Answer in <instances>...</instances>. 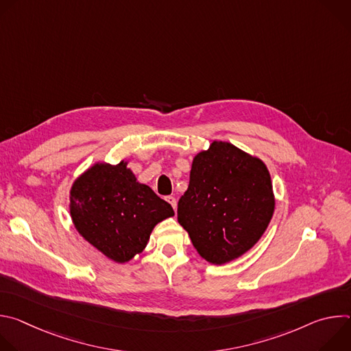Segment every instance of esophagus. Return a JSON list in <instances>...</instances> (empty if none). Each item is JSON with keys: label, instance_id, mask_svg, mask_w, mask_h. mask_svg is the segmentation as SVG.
I'll return each instance as SVG.
<instances>
[{"label": "esophagus", "instance_id": "1", "mask_svg": "<svg viewBox=\"0 0 351 351\" xmlns=\"http://www.w3.org/2000/svg\"><path fill=\"white\" fill-rule=\"evenodd\" d=\"M165 199L172 206L173 210H176V198L173 195H168V197H165Z\"/></svg>", "mask_w": 351, "mask_h": 351}]
</instances>
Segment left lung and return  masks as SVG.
<instances>
[{
    "mask_svg": "<svg viewBox=\"0 0 351 351\" xmlns=\"http://www.w3.org/2000/svg\"><path fill=\"white\" fill-rule=\"evenodd\" d=\"M274 208L265 164L230 143L214 141L193 160L189 187L178 203V221L198 254L221 265L260 240Z\"/></svg>",
    "mask_w": 351,
    "mask_h": 351,
    "instance_id": "obj_1",
    "label": "left lung"
}]
</instances>
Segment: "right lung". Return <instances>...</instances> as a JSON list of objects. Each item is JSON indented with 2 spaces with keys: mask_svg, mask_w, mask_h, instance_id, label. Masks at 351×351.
<instances>
[{
  "mask_svg": "<svg viewBox=\"0 0 351 351\" xmlns=\"http://www.w3.org/2000/svg\"><path fill=\"white\" fill-rule=\"evenodd\" d=\"M95 164L71 189V217L77 232L104 256L126 263L141 253L154 226L175 213L169 203L126 168Z\"/></svg>",
  "mask_w": 351,
  "mask_h": 351,
  "instance_id": "right-lung-1",
  "label": "right lung"
}]
</instances>
